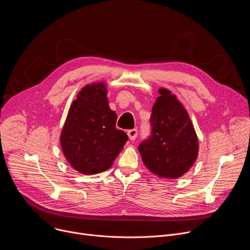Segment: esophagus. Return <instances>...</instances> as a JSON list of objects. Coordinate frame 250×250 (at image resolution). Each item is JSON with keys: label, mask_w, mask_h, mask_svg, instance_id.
Here are the masks:
<instances>
[{"label": "esophagus", "mask_w": 250, "mask_h": 250, "mask_svg": "<svg viewBox=\"0 0 250 250\" xmlns=\"http://www.w3.org/2000/svg\"><path fill=\"white\" fill-rule=\"evenodd\" d=\"M127 135H128L130 140H134L136 138V136H137V129L136 128H132V129L127 130Z\"/></svg>", "instance_id": "1"}]
</instances>
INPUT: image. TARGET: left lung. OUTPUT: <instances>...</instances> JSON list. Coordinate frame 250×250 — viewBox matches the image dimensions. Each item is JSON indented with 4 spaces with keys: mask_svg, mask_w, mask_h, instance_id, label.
Instances as JSON below:
<instances>
[{
    "mask_svg": "<svg viewBox=\"0 0 250 250\" xmlns=\"http://www.w3.org/2000/svg\"><path fill=\"white\" fill-rule=\"evenodd\" d=\"M152 106L151 136L141 142L138 151L146 167L154 175L177 179L196 162L199 142L196 130L182 103L166 88Z\"/></svg>",
    "mask_w": 250,
    "mask_h": 250,
    "instance_id": "1",
    "label": "left lung"
}]
</instances>
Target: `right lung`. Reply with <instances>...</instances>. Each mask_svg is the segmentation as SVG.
I'll use <instances>...</instances> for the list:
<instances>
[{"mask_svg":"<svg viewBox=\"0 0 250 250\" xmlns=\"http://www.w3.org/2000/svg\"><path fill=\"white\" fill-rule=\"evenodd\" d=\"M103 81L86 85L71 104L59 141L62 152L73 169L94 175L108 170L123 150L128 137L116 127Z\"/></svg>","mask_w":250,"mask_h":250,"instance_id":"1","label":"right lung"}]
</instances>
